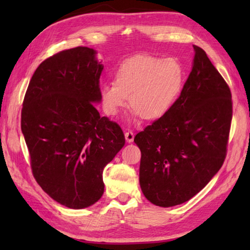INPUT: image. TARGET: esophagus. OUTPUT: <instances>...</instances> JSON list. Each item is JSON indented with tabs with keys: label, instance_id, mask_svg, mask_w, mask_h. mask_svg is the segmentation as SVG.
<instances>
[{
	"label": "esophagus",
	"instance_id": "esophagus-1",
	"mask_svg": "<svg viewBox=\"0 0 250 250\" xmlns=\"http://www.w3.org/2000/svg\"><path fill=\"white\" fill-rule=\"evenodd\" d=\"M125 141L126 142H129V143H131L133 141V139H134V133L132 132V131H126V132L125 133Z\"/></svg>",
	"mask_w": 250,
	"mask_h": 250
}]
</instances>
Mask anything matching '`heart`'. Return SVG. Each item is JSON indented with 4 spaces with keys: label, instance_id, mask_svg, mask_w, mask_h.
Listing matches in <instances>:
<instances>
[{
    "label": "heart",
    "instance_id": "1",
    "mask_svg": "<svg viewBox=\"0 0 250 250\" xmlns=\"http://www.w3.org/2000/svg\"><path fill=\"white\" fill-rule=\"evenodd\" d=\"M184 69L176 58L138 55L119 66L116 82L100 88V101L105 115L115 117L130 105L133 116L146 120L163 117L183 88Z\"/></svg>",
    "mask_w": 250,
    "mask_h": 250
}]
</instances>
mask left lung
Returning a JSON list of instances; mask_svg holds the SVG:
<instances>
[{
    "mask_svg": "<svg viewBox=\"0 0 250 250\" xmlns=\"http://www.w3.org/2000/svg\"><path fill=\"white\" fill-rule=\"evenodd\" d=\"M195 56L170 110L139 132L140 186L152 204L171 207L196 195L222 167L232 117L229 87L206 53Z\"/></svg>",
    "mask_w": 250,
    "mask_h": 250,
    "instance_id": "obj_1",
    "label": "left lung"
}]
</instances>
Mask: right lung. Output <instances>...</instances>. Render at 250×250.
<instances>
[{
	"instance_id": "obj_1",
	"label": "right lung",
	"mask_w": 250,
	"mask_h": 250,
	"mask_svg": "<svg viewBox=\"0 0 250 250\" xmlns=\"http://www.w3.org/2000/svg\"><path fill=\"white\" fill-rule=\"evenodd\" d=\"M96 55L80 46L45 59L29 82L22 109L34 177L54 201L74 209L100 200L104 168L125 142L120 126L95 107L104 69Z\"/></svg>"
}]
</instances>
